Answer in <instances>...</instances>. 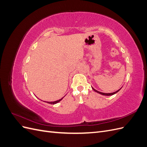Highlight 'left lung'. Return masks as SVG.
I'll use <instances>...</instances> for the list:
<instances>
[{"label": "left lung", "mask_w": 147, "mask_h": 147, "mask_svg": "<svg viewBox=\"0 0 147 147\" xmlns=\"http://www.w3.org/2000/svg\"><path fill=\"white\" fill-rule=\"evenodd\" d=\"M121 88H122V87H121ZM121 88H120L119 90H117V91H115V92H111V93H105V92H100V91H97L96 90H95V89H94V88H92V90H94L95 92H97V93H99V94H100L104 95V96H112V95H113V94H116L117 92H118L120 90H121Z\"/></svg>", "instance_id": "left-lung-1"}]
</instances>
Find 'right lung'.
<instances>
[{
	"instance_id": "add662e5",
	"label": "right lung",
	"mask_w": 147,
	"mask_h": 147,
	"mask_svg": "<svg viewBox=\"0 0 147 147\" xmlns=\"http://www.w3.org/2000/svg\"><path fill=\"white\" fill-rule=\"evenodd\" d=\"M64 97H65V96H64ZM64 97H62V98L60 99L59 100H56V101H54V102H47V103L50 104H57V103H58L59 102H60L62 99H63L64 98ZM43 102H44V101H43Z\"/></svg>"
}]
</instances>
